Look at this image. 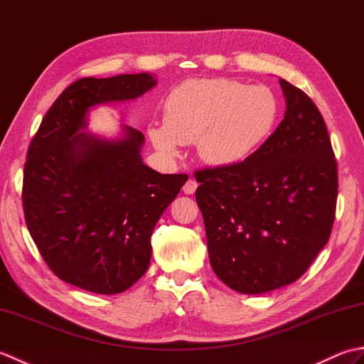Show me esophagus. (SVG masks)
Wrapping results in <instances>:
<instances>
[{
    "label": "esophagus",
    "mask_w": 364,
    "mask_h": 364,
    "mask_svg": "<svg viewBox=\"0 0 364 364\" xmlns=\"http://www.w3.org/2000/svg\"><path fill=\"white\" fill-rule=\"evenodd\" d=\"M197 181L194 180V178H189V180L184 183V186H183V192L184 194H194L196 192V189H197Z\"/></svg>",
    "instance_id": "1"
}]
</instances>
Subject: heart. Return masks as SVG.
I'll return each mask as SVG.
<instances>
[{
	"label": "heart",
	"instance_id": "b5f03b06",
	"mask_svg": "<svg viewBox=\"0 0 364 364\" xmlns=\"http://www.w3.org/2000/svg\"><path fill=\"white\" fill-rule=\"evenodd\" d=\"M280 103L266 86L227 78L188 80L170 90L164 125L150 128L151 142L167 154L197 141L198 154L215 166L247 159L277 125Z\"/></svg>",
	"mask_w": 364,
	"mask_h": 364
}]
</instances>
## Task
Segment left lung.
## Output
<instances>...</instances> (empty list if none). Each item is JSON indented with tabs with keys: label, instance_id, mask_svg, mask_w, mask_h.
Wrapping results in <instances>:
<instances>
[{
	"label": "left lung",
	"instance_id": "left-lung-1",
	"mask_svg": "<svg viewBox=\"0 0 364 364\" xmlns=\"http://www.w3.org/2000/svg\"><path fill=\"white\" fill-rule=\"evenodd\" d=\"M280 84L284 119L267 141L237 164L194 173L211 267L242 294L299 280L328 242L336 214L338 164L326 122L304 90Z\"/></svg>",
	"mask_w": 364,
	"mask_h": 364
}]
</instances>
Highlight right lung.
Instances as JSON below:
<instances>
[{
    "label": "right lung",
    "instance_id": "1",
    "mask_svg": "<svg viewBox=\"0 0 364 364\" xmlns=\"http://www.w3.org/2000/svg\"><path fill=\"white\" fill-rule=\"evenodd\" d=\"M151 73L81 78L38 127L23 170L29 235L51 272L97 294L127 291L149 269L150 237L186 173H159L141 158L144 134L125 127L107 142L80 134L92 106L137 98L156 86Z\"/></svg>",
    "mask_w": 364,
    "mask_h": 364
}]
</instances>
